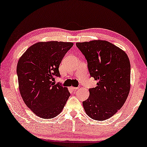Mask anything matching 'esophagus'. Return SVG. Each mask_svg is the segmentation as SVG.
<instances>
[{
	"label": "esophagus",
	"mask_w": 147,
	"mask_h": 147,
	"mask_svg": "<svg viewBox=\"0 0 147 147\" xmlns=\"http://www.w3.org/2000/svg\"><path fill=\"white\" fill-rule=\"evenodd\" d=\"M78 87H73V86H72L71 87V89L72 90H78Z\"/></svg>",
	"instance_id": "34e87169"
}]
</instances>
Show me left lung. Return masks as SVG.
I'll return each mask as SVG.
<instances>
[{
  "label": "left lung",
  "mask_w": 147,
  "mask_h": 147,
  "mask_svg": "<svg viewBox=\"0 0 147 147\" xmlns=\"http://www.w3.org/2000/svg\"><path fill=\"white\" fill-rule=\"evenodd\" d=\"M76 46L87 60L90 77L98 81L90 88V96L82 102L88 116L105 120L117 113L130 90L131 66L125 52L105 40L77 42Z\"/></svg>",
  "instance_id": "obj_1"
}]
</instances>
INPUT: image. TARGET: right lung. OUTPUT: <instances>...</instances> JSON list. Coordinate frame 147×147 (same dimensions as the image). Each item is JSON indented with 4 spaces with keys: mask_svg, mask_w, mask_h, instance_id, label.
<instances>
[{
    "mask_svg": "<svg viewBox=\"0 0 147 147\" xmlns=\"http://www.w3.org/2000/svg\"><path fill=\"white\" fill-rule=\"evenodd\" d=\"M73 43L38 42L27 49L17 65L19 89L26 105L36 116L52 118L61 113L70 96L67 88L55 84L59 67Z\"/></svg>",
    "mask_w": 147,
    "mask_h": 147,
    "instance_id": "1",
    "label": "right lung"
}]
</instances>
